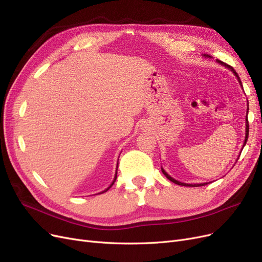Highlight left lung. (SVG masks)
<instances>
[{"label": "left lung", "mask_w": 262, "mask_h": 262, "mask_svg": "<svg viewBox=\"0 0 262 262\" xmlns=\"http://www.w3.org/2000/svg\"><path fill=\"white\" fill-rule=\"evenodd\" d=\"M205 57H208V55H205ZM217 62L220 63V64H222V66H225L227 69H229L232 71V72L236 75V77H237V80L239 81V84H241V86L243 87V85H242V82H241V78H239V76H238V74L236 73V71L231 67V66H228V64H226V63H224V62H222V61H220V60H217ZM248 108H247V115H248ZM248 136H249V123H248V117L246 116V137H245V142H244V145L243 146H245L246 145V142H247V140H248ZM162 171H163V173L164 175L166 176V178H168L170 181H172L173 184H176V185H180V186H185V187H200V186H204V185H208L207 182H204V184H184V182H180V181H177L176 179H173L172 177H170L167 172H166L163 168H162Z\"/></svg>", "instance_id": "obj_1"}]
</instances>
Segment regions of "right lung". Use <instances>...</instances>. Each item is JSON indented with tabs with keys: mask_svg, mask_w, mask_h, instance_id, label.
<instances>
[{
	"mask_svg": "<svg viewBox=\"0 0 262 262\" xmlns=\"http://www.w3.org/2000/svg\"><path fill=\"white\" fill-rule=\"evenodd\" d=\"M117 168H118V166H117ZM116 179H117V171H116V175H115V179H114V181H113V184H112V185H110V187H112V186H113V185H114V184H115V181H116ZM110 187H108V188H107V189H106V190H104V191H102V192H101V193H104V192H106V191H108V190H109V188H110Z\"/></svg>",
	"mask_w": 262,
	"mask_h": 262,
	"instance_id": "right-lung-1",
	"label": "right lung"
}]
</instances>
